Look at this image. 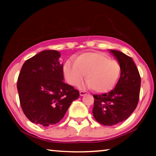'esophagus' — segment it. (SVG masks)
<instances>
[{
	"label": "esophagus",
	"mask_w": 156,
	"mask_h": 156,
	"mask_svg": "<svg viewBox=\"0 0 156 156\" xmlns=\"http://www.w3.org/2000/svg\"><path fill=\"white\" fill-rule=\"evenodd\" d=\"M87 94V92L86 91H80V96H84V95H86Z\"/></svg>",
	"instance_id": "34e87169"
}]
</instances>
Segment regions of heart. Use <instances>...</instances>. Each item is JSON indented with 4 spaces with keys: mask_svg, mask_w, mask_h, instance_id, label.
Returning <instances> with one entry per match:
<instances>
[{
    "mask_svg": "<svg viewBox=\"0 0 156 156\" xmlns=\"http://www.w3.org/2000/svg\"><path fill=\"white\" fill-rule=\"evenodd\" d=\"M121 65L116 59L101 52H87L67 60L63 67L65 79L70 84L77 86L87 74L83 86L93 87L97 92L103 93L115 87L121 74Z\"/></svg>",
    "mask_w": 156,
    "mask_h": 156,
    "instance_id": "heart-1",
    "label": "heart"
}]
</instances>
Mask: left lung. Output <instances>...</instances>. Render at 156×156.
<instances>
[{
    "label": "left lung",
    "mask_w": 156,
    "mask_h": 156,
    "mask_svg": "<svg viewBox=\"0 0 156 156\" xmlns=\"http://www.w3.org/2000/svg\"><path fill=\"white\" fill-rule=\"evenodd\" d=\"M110 52L121 65L120 78L110 92L93 95L94 117L104 126L116 125L129 118L137 106L140 88L139 72L131 57L120 51Z\"/></svg>",
    "instance_id": "1"
}]
</instances>
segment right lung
Returning a JSON list of instances; mask_svg holds the SVG:
<instances>
[{
    "label": "right lung",
    "instance_id": "add662e5",
    "mask_svg": "<svg viewBox=\"0 0 156 156\" xmlns=\"http://www.w3.org/2000/svg\"><path fill=\"white\" fill-rule=\"evenodd\" d=\"M57 50H44L25 61L17 88L21 108L30 121L43 126L63 119L80 92L63 82V65Z\"/></svg>",
    "mask_w": 156,
    "mask_h": 156
}]
</instances>
